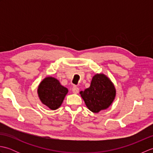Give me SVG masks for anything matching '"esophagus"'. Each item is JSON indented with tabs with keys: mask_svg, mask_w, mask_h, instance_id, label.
<instances>
[{
	"mask_svg": "<svg viewBox=\"0 0 153 153\" xmlns=\"http://www.w3.org/2000/svg\"><path fill=\"white\" fill-rule=\"evenodd\" d=\"M72 92L74 93V94H77L79 93V88L78 87H77L76 86H74L72 87Z\"/></svg>",
	"mask_w": 153,
	"mask_h": 153,
	"instance_id": "obj_1",
	"label": "esophagus"
}]
</instances>
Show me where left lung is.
Returning <instances> with one entry per match:
<instances>
[{
  "label": "left lung",
  "mask_w": 153,
  "mask_h": 153,
  "mask_svg": "<svg viewBox=\"0 0 153 153\" xmlns=\"http://www.w3.org/2000/svg\"><path fill=\"white\" fill-rule=\"evenodd\" d=\"M79 93L88 109L98 113L112 105L116 91L114 83L106 75L97 74L93 77L89 88Z\"/></svg>",
  "instance_id": "1"
}]
</instances>
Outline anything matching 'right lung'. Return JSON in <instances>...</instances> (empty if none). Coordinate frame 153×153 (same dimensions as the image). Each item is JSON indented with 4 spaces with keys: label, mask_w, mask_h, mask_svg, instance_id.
I'll return each instance as SVG.
<instances>
[{
    "label": "right lung",
    "mask_w": 153,
    "mask_h": 153,
    "mask_svg": "<svg viewBox=\"0 0 153 153\" xmlns=\"http://www.w3.org/2000/svg\"><path fill=\"white\" fill-rule=\"evenodd\" d=\"M68 89L60 84L57 79L48 76L39 83L37 89L39 98L41 102L54 110L61 106Z\"/></svg>",
    "instance_id": "add662e5"
}]
</instances>
